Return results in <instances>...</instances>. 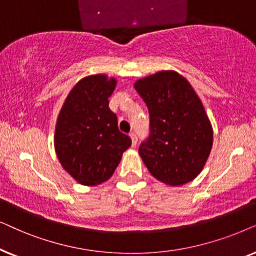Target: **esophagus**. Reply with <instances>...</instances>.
I'll return each mask as SVG.
<instances>
[{
  "mask_svg": "<svg viewBox=\"0 0 256 256\" xmlns=\"http://www.w3.org/2000/svg\"><path fill=\"white\" fill-rule=\"evenodd\" d=\"M130 137H131V140H132V145H134V146L137 145V142H138V137H137V134H136L134 132H131V134H130Z\"/></svg>",
  "mask_w": 256,
  "mask_h": 256,
  "instance_id": "obj_1",
  "label": "esophagus"
}]
</instances>
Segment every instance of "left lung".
<instances>
[{"label": "left lung", "instance_id": "8db88e82", "mask_svg": "<svg viewBox=\"0 0 256 256\" xmlns=\"http://www.w3.org/2000/svg\"><path fill=\"white\" fill-rule=\"evenodd\" d=\"M148 105V137L139 154L150 173L171 186L190 182L202 172L213 145V130L202 100L186 78L160 71L136 82Z\"/></svg>", "mask_w": 256, "mask_h": 256}]
</instances>
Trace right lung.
<instances>
[{"label": "right lung", "mask_w": 256, "mask_h": 256, "mask_svg": "<svg viewBox=\"0 0 256 256\" xmlns=\"http://www.w3.org/2000/svg\"><path fill=\"white\" fill-rule=\"evenodd\" d=\"M116 80L85 77L68 94L54 132V148L64 170L82 185L94 186L114 174L131 138L119 131L108 108Z\"/></svg>", "instance_id": "1"}]
</instances>
